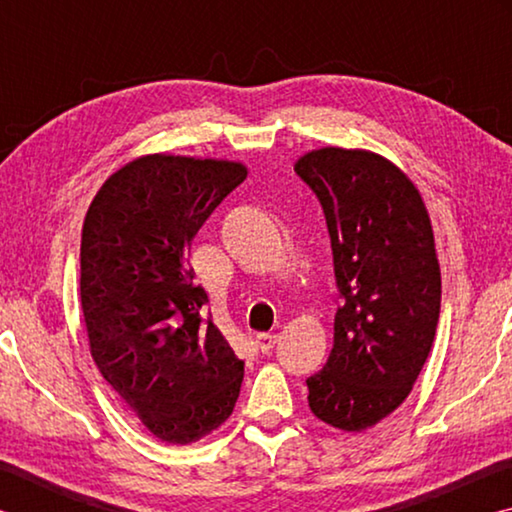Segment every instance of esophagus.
<instances>
[{"mask_svg":"<svg viewBox=\"0 0 512 512\" xmlns=\"http://www.w3.org/2000/svg\"><path fill=\"white\" fill-rule=\"evenodd\" d=\"M255 345H257V350L268 352L275 345V334H257L255 336Z\"/></svg>","mask_w":512,"mask_h":512,"instance_id":"esophagus-1","label":"esophagus"}]
</instances>
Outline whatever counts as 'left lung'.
Returning a JSON list of instances; mask_svg holds the SVG:
<instances>
[{"mask_svg":"<svg viewBox=\"0 0 512 512\" xmlns=\"http://www.w3.org/2000/svg\"><path fill=\"white\" fill-rule=\"evenodd\" d=\"M296 173L323 205L341 307L309 409L341 431L391 415L418 379L440 316V266L418 187L363 149L309 151Z\"/></svg>","mask_w":512,"mask_h":512,"instance_id":"obj_1","label":"left lung"}]
</instances>
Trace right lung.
I'll use <instances>...</instances> for the list:
<instances>
[{"instance_id":"right-lung-1","label":"right lung","mask_w":512,"mask_h":512,"mask_svg":"<svg viewBox=\"0 0 512 512\" xmlns=\"http://www.w3.org/2000/svg\"><path fill=\"white\" fill-rule=\"evenodd\" d=\"M241 162L153 153L101 185L81 235V307L103 379L155 438L189 445L230 418L244 379L194 282L189 246Z\"/></svg>"}]
</instances>
